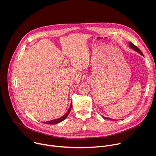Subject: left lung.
<instances>
[{"mask_svg": "<svg viewBox=\"0 0 156 156\" xmlns=\"http://www.w3.org/2000/svg\"><path fill=\"white\" fill-rule=\"evenodd\" d=\"M128 44H129V47L132 49H133L134 51H135L136 52H138L140 54H141L142 56H143L144 57V55H143V54L142 53V52L139 49V48H137L136 46H135L134 44H133V43H131V42H129L128 43ZM104 119H108V120H113V119H109V118H107V117H103V116H102Z\"/></svg>", "mask_w": 156, "mask_h": 156, "instance_id": "8db88e82", "label": "left lung"}]
</instances>
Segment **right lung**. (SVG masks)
Masks as SVG:
<instances>
[{
	"label": "right lung",
	"instance_id": "obj_1",
	"mask_svg": "<svg viewBox=\"0 0 156 156\" xmlns=\"http://www.w3.org/2000/svg\"><path fill=\"white\" fill-rule=\"evenodd\" d=\"M72 102H71V104H70V108L69 109V110L67 111V112H66L65 115H63L62 117L58 118V119H54V120H50V121H48V122H44V123H47V124H51V125H54V124H57V123H58L61 122H62L63 120H64L66 117H67V116L69 115V114H70V110H71V108H72Z\"/></svg>",
	"mask_w": 156,
	"mask_h": 156
}]
</instances>
